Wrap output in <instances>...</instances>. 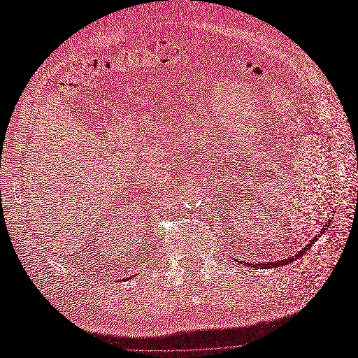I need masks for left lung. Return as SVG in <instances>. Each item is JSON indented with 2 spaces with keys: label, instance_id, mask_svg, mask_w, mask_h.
I'll return each mask as SVG.
<instances>
[{
  "label": "left lung",
  "instance_id": "obj_1",
  "mask_svg": "<svg viewBox=\"0 0 358 358\" xmlns=\"http://www.w3.org/2000/svg\"><path fill=\"white\" fill-rule=\"evenodd\" d=\"M326 230H327V225H326V229H322V230L320 231V234H318V236H315V237H313V239L310 241V243H309V245H306V248H303V249H301V251H300V252H299V254H297L296 257H291V258H288V259H280V262H276V263H267V264H259L258 267H278V266H285V264L291 263V262H292V259H296L297 257H300V255H303V254H305V252L308 251V249L310 248V245H312V243H315V241H317V239H318V237H320V236H321V234H322L324 231H326Z\"/></svg>",
  "mask_w": 358,
  "mask_h": 358
}]
</instances>
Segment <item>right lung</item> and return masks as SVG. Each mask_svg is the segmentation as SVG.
Wrapping results in <instances>:
<instances>
[{
  "label": "right lung",
  "instance_id": "1",
  "mask_svg": "<svg viewBox=\"0 0 358 358\" xmlns=\"http://www.w3.org/2000/svg\"><path fill=\"white\" fill-rule=\"evenodd\" d=\"M131 278H133V276H131Z\"/></svg>",
  "mask_w": 358,
  "mask_h": 358
}]
</instances>
